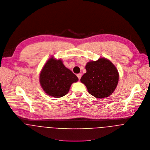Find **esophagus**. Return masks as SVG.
<instances>
[{
	"mask_svg": "<svg viewBox=\"0 0 150 150\" xmlns=\"http://www.w3.org/2000/svg\"><path fill=\"white\" fill-rule=\"evenodd\" d=\"M77 76L78 79H79V80H80V79H81V73L77 74Z\"/></svg>",
	"mask_w": 150,
	"mask_h": 150,
	"instance_id": "obj_1",
	"label": "esophagus"
}]
</instances>
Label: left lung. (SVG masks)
<instances>
[{
	"label": "left lung",
	"instance_id": "1",
	"mask_svg": "<svg viewBox=\"0 0 150 150\" xmlns=\"http://www.w3.org/2000/svg\"><path fill=\"white\" fill-rule=\"evenodd\" d=\"M86 72L81 78L88 92L96 98H106L115 89L119 74L115 66L106 58L88 62Z\"/></svg>",
	"mask_w": 150,
	"mask_h": 150
}]
</instances>
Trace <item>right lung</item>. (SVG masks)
<instances>
[{
  "mask_svg": "<svg viewBox=\"0 0 150 150\" xmlns=\"http://www.w3.org/2000/svg\"><path fill=\"white\" fill-rule=\"evenodd\" d=\"M77 77L63 64L62 60L49 59L40 74V83L44 91L56 98L66 95Z\"/></svg>",
  "mask_w": 150,
  "mask_h": 150,
  "instance_id": "right-lung-1",
  "label": "right lung"
}]
</instances>
